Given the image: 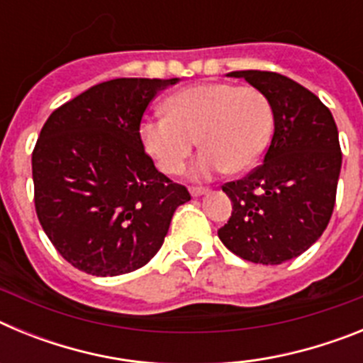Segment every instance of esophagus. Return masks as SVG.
I'll use <instances>...</instances> for the list:
<instances>
[{
    "label": "esophagus",
    "instance_id": "obj_1",
    "mask_svg": "<svg viewBox=\"0 0 363 363\" xmlns=\"http://www.w3.org/2000/svg\"><path fill=\"white\" fill-rule=\"evenodd\" d=\"M205 192H209V189L207 187H191L192 196H201V194H205Z\"/></svg>",
    "mask_w": 363,
    "mask_h": 363
}]
</instances>
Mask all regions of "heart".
Here are the masks:
<instances>
[{"mask_svg": "<svg viewBox=\"0 0 363 363\" xmlns=\"http://www.w3.org/2000/svg\"><path fill=\"white\" fill-rule=\"evenodd\" d=\"M274 127L271 101L251 85L211 82L174 92L165 116L140 127L143 147L160 171L179 174L196 140L203 150L191 167L192 178L249 171L267 150Z\"/></svg>", "mask_w": 363, "mask_h": 363, "instance_id": "heart-1", "label": "heart"}]
</instances>
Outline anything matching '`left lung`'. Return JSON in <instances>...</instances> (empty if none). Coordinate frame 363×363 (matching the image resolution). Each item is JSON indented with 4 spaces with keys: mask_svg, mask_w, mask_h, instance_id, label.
I'll return each mask as SVG.
<instances>
[{
    "mask_svg": "<svg viewBox=\"0 0 363 363\" xmlns=\"http://www.w3.org/2000/svg\"><path fill=\"white\" fill-rule=\"evenodd\" d=\"M271 101L274 133L264 163L221 191L233 213L223 245L252 264L280 265L322 236L336 201L342 150L331 111L306 86L269 70H236Z\"/></svg>",
    "mask_w": 363,
    "mask_h": 363,
    "instance_id": "8db88e82",
    "label": "left lung"
}]
</instances>
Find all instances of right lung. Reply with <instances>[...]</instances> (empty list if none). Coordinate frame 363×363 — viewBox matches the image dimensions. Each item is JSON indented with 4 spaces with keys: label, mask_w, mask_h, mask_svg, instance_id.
Wrapping results in <instances>:
<instances>
[{
    "label": "right lung",
    "mask_w": 363,
    "mask_h": 363,
    "mask_svg": "<svg viewBox=\"0 0 363 363\" xmlns=\"http://www.w3.org/2000/svg\"><path fill=\"white\" fill-rule=\"evenodd\" d=\"M178 78H118L57 107L32 150L36 214L56 251L94 277L133 272L162 247L185 185L154 167L140 125Z\"/></svg>",
    "instance_id": "add662e5"
}]
</instances>
